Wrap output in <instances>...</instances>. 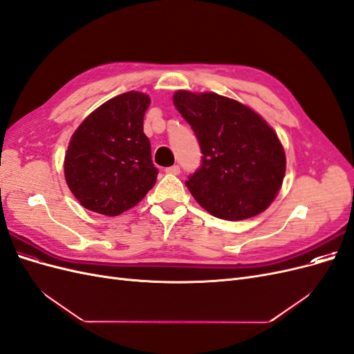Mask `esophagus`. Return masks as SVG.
<instances>
[{
    "label": "esophagus",
    "mask_w": 354,
    "mask_h": 354,
    "mask_svg": "<svg viewBox=\"0 0 354 354\" xmlns=\"http://www.w3.org/2000/svg\"><path fill=\"white\" fill-rule=\"evenodd\" d=\"M165 173H167V174H173V176H177V174H180V167H178V165L168 167V168H165Z\"/></svg>",
    "instance_id": "obj_1"
}]
</instances>
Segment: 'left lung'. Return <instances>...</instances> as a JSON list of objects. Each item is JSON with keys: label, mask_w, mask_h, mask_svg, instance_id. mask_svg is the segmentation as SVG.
Segmentation results:
<instances>
[{"label": "left lung", "mask_w": 354, "mask_h": 354, "mask_svg": "<svg viewBox=\"0 0 354 354\" xmlns=\"http://www.w3.org/2000/svg\"><path fill=\"white\" fill-rule=\"evenodd\" d=\"M173 103L195 131L202 167L186 181L214 217L259 216L281 190L286 156L276 131L250 106L212 91L177 90Z\"/></svg>", "instance_id": "8db88e82"}]
</instances>
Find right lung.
Listing matches in <instances>:
<instances>
[{"mask_svg":"<svg viewBox=\"0 0 354 354\" xmlns=\"http://www.w3.org/2000/svg\"><path fill=\"white\" fill-rule=\"evenodd\" d=\"M151 97L127 91L104 102L73 131L63 160L66 185L84 208L115 217L136 207L156 183L143 133Z\"/></svg>","mask_w":354,"mask_h":354,"instance_id":"1","label":"right lung"}]
</instances>
